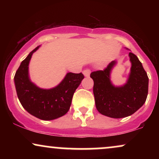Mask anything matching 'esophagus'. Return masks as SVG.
<instances>
[{
	"instance_id": "1",
	"label": "esophagus",
	"mask_w": 159,
	"mask_h": 159,
	"mask_svg": "<svg viewBox=\"0 0 159 159\" xmlns=\"http://www.w3.org/2000/svg\"><path fill=\"white\" fill-rule=\"evenodd\" d=\"M83 73H84V75L85 77H89V76H90V70L88 69H86L84 70Z\"/></svg>"
}]
</instances>
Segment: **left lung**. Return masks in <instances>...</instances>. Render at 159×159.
Here are the masks:
<instances>
[{
	"label": "left lung",
	"instance_id": "obj_1",
	"mask_svg": "<svg viewBox=\"0 0 159 159\" xmlns=\"http://www.w3.org/2000/svg\"><path fill=\"white\" fill-rule=\"evenodd\" d=\"M132 63L126 83L114 86L111 81V73L116 61L111 62L104 70L93 72V94L98 112L111 118L130 116L143 106L148 94L149 78L142 63L135 54H129Z\"/></svg>",
	"mask_w": 159,
	"mask_h": 159
}]
</instances>
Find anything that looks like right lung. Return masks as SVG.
Listing matches in <instances>:
<instances>
[{
    "label": "right lung",
    "instance_id": "add662e5",
    "mask_svg": "<svg viewBox=\"0 0 159 159\" xmlns=\"http://www.w3.org/2000/svg\"><path fill=\"white\" fill-rule=\"evenodd\" d=\"M40 45L27 55L16 71L14 82L18 98L29 114L43 120H52L68 112L73 94L84 76L68 72L63 81L51 89L39 88L30 81L29 63Z\"/></svg>",
    "mask_w": 159,
    "mask_h": 159
}]
</instances>
